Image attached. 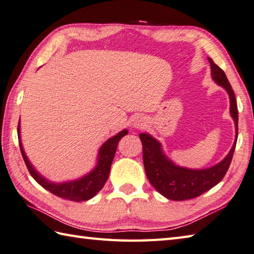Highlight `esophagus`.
<instances>
[{
    "mask_svg": "<svg viewBox=\"0 0 254 254\" xmlns=\"http://www.w3.org/2000/svg\"><path fill=\"white\" fill-rule=\"evenodd\" d=\"M147 125V121L146 118H144L143 116H134L133 120H132V123H131V126L132 128L134 129H142L144 128V126Z\"/></svg>",
    "mask_w": 254,
    "mask_h": 254,
    "instance_id": "1",
    "label": "esophagus"
}]
</instances>
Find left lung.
I'll return each instance as SVG.
<instances>
[{
	"mask_svg": "<svg viewBox=\"0 0 254 254\" xmlns=\"http://www.w3.org/2000/svg\"><path fill=\"white\" fill-rule=\"evenodd\" d=\"M211 79L228 93L230 115L235 122L236 138L228 154L220 162L210 168L190 169L180 167L163 151L162 143L148 132L139 134L142 142L143 164L149 182L164 197L172 200L195 198L214 188L224 179L234 156L238 138V108L234 90L218 65L208 58Z\"/></svg>",
	"mask_w": 254,
	"mask_h": 254,
	"instance_id": "left-lung-1",
	"label": "left lung"
}]
</instances>
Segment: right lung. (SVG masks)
Listing matches in <instances>:
<instances>
[{
	"label": "right lung",
	"instance_id": "add662e5",
	"mask_svg": "<svg viewBox=\"0 0 254 254\" xmlns=\"http://www.w3.org/2000/svg\"><path fill=\"white\" fill-rule=\"evenodd\" d=\"M17 133L20 152H22L26 167H27L30 175L34 178L36 182L43 186L44 189L49 190L50 193L59 196L61 198H65L72 201H82L93 198L103 189V186H104L108 179V175H110L111 165L114 157H115L117 144L121 139L128 133V130L127 129H123L122 131L116 133L115 136L111 137L110 139H107L102 144L101 148L98 149L95 167L89 173L82 175L81 178L64 181V182H54V181L45 178L43 174L38 172L33 163L29 161L28 157L25 153L22 138H20V121L18 124Z\"/></svg>",
	"mask_w": 254,
	"mask_h": 254
}]
</instances>
